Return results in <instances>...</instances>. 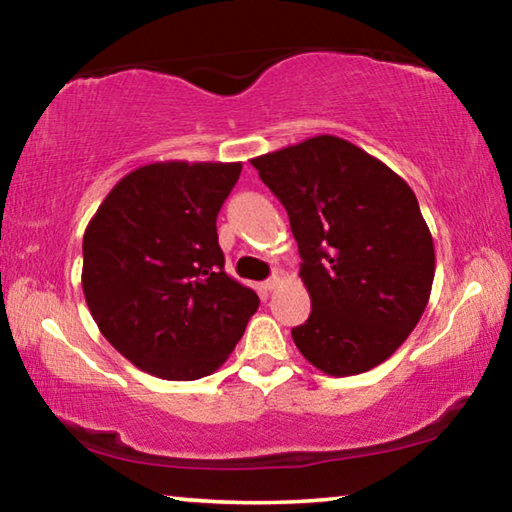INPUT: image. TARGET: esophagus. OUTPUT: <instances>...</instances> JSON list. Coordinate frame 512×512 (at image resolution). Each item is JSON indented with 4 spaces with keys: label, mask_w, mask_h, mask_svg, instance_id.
<instances>
[{
    "label": "esophagus",
    "mask_w": 512,
    "mask_h": 512,
    "mask_svg": "<svg viewBox=\"0 0 512 512\" xmlns=\"http://www.w3.org/2000/svg\"><path fill=\"white\" fill-rule=\"evenodd\" d=\"M277 284H280V275H271V277H268V280L262 284V289H264V291H273V289L277 287Z\"/></svg>",
    "instance_id": "esophagus-1"
}]
</instances>
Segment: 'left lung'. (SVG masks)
Segmentation results:
<instances>
[{"mask_svg": "<svg viewBox=\"0 0 512 512\" xmlns=\"http://www.w3.org/2000/svg\"><path fill=\"white\" fill-rule=\"evenodd\" d=\"M280 198L311 298L291 336L332 377L379 366L429 302L436 255L413 189L359 146L316 135L250 160Z\"/></svg>", "mask_w": 512, "mask_h": 512, "instance_id": "1", "label": "left lung"}]
</instances>
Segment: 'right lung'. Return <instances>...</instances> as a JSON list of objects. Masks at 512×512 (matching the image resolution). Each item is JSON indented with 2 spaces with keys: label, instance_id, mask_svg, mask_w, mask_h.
Returning <instances> with one entry per match:
<instances>
[{
  "label": "right lung",
  "instance_id": "add662e5",
  "mask_svg": "<svg viewBox=\"0 0 512 512\" xmlns=\"http://www.w3.org/2000/svg\"><path fill=\"white\" fill-rule=\"evenodd\" d=\"M241 162H153L103 198L83 235V293L112 348L160 379L223 366L259 307L223 271L216 214Z\"/></svg>",
  "mask_w": 512,
  "mask_h": 512
}]
</instances>
